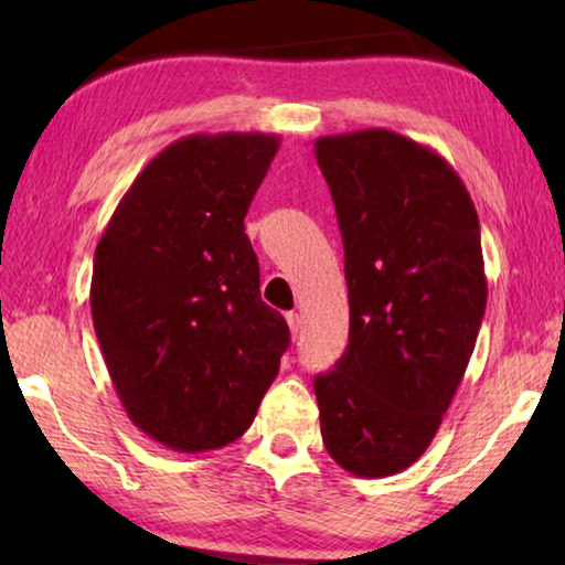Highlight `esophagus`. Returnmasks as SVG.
<instances>
[{
	"mask_svg": "<svg viewBox=\"0 0 565 565\" xmlns=\"http://www.w3.org/2000/svg\"><path fill=\"white\" fill-rule=\"evenodd\" d=\"M285 319H288L290 334H292V339H296L300 334V329H303V321H300L298 313H288V316H285Z\"/></svg>",
	"mask_w": 565,
	"mask_h": 565,
	"instance_id": "1",
	"label": "esophagus"
}]
</instances>
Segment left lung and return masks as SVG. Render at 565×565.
Instances as JSON below:
<instances>
[{"instance_id": "8db88e82", "label": "left lung", "mask_w": 565, "mask_h": 565, "mask_svg": "<svg viewBox=\"0 0 565 565\" xmlns=\"http://www.w3.org/2000/svg\"><path fill=\"white\" fill-rule=\"evenodd\" d=\"M337 207L350 344L313 381L331 458L360 478L406 470L435 439L486 311L481 226L447 159L385 128L313 143Z\"/></svg>"}]
</instances>
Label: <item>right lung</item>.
I'll return each mask as SVG.
<instances>
[{
  "label": "right lung",
  "instance_id": "right-lung-1",
  "mask_svg": "<svg viewBox=\"0 0 565 565\" xmlns=\"http://www.w3.org/2000/svg\"><path fill=\"white\" fill-rule=\"evenodd\" d=\"M280 138L192 134L141 169L95 252L92 321L122 408L174 452L252 427L288 350L244 234Z\"/></svg>",
  "mask_w": 565,
  "mask_h": 565
}]
</instances>
